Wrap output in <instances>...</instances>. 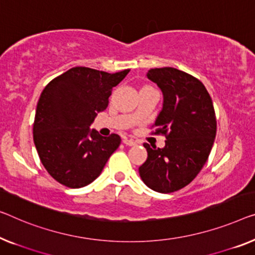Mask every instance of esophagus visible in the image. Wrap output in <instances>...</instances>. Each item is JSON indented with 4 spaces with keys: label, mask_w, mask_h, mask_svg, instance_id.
Segmentation results:
<instances>
[{
    "label": "esophagus",
    "mask_w": 255,
    "mask_h": 255,
    "mask_svg": "<svg viewBox=\"0 0 255 255\" xmlns=\"http://www.w3.org/2000/svg\"><path fill=\"white\" fill-rule=\"evenodd\" d=\"M123 142L126 144V145H128V146H132V145H135V144H136V142H135L134 139H129L127 137H124Z\"/></svg>",
    "instance_id": "34e87169"
}]
</instances>
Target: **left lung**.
<instances>
[{"label": "left lung", "mask_w": 255, "mask_h": 255, "mask_svg": "<svg viewBox=\"0 0 255 255\" xmlns=\"http://www.w3.org/2000/svg\"><path fill=\"white\" fill-rule=\"evenodd\" d=\"M146 77L162 91L153 127L166 140L162 149L143 144L147 158L138 172L150 189L170 193L188 185L207 161L216 135L214 106L203 83L183 71L151 68Z\"/></svg>", "instance_id": "obj_1"}]
</instances>
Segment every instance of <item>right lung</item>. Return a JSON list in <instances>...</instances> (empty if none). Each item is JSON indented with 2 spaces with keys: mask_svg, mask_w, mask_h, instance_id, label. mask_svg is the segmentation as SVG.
<instances>
[{
  "mask_svg": "<svg viewBox=\"0 0 255 255\" xmlns=\"http://www.w3.org/2000/svg\"><path fill=\"white\" fill-rule=\"evenodd\" d=\"M128 72L78 66L45 86L37 102L33 138L44 168L60 184L72 189L90 184L119 147V135L104 137L89 126L108 108L112 88Z\"/></svg>",
  "mask_w": 255,
  "mask_h": 255,
  "instance_id": "right-lung-1",
  "label": "right lung"
}]
</instances>
